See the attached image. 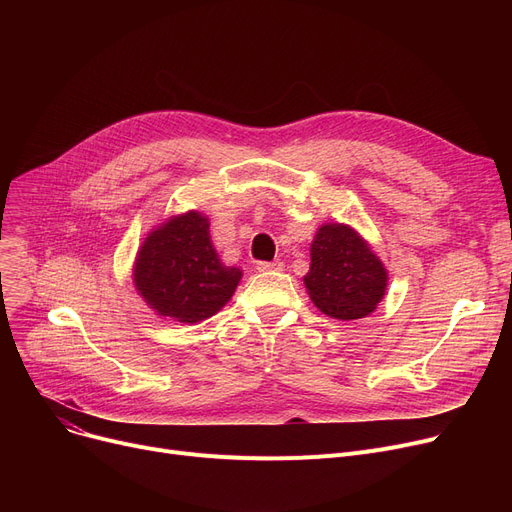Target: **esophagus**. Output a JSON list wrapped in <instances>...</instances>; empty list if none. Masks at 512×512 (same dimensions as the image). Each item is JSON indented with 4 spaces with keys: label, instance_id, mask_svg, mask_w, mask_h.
I'll list each match as a JSON object with an SVG mask.
<instances>
[{
    "label": "esophagus",
    "instance_id": "1",
    "mask_svg": "<svg viewBox=\"0 0 512 512\" xmlns=\"http://www.w3.org/2000/svg\"><path fill=\"white\" fill-rule=\"evenodd\" d=\"M284 263L280 259L276 261H259L257 263V272H282Z\"/></svg>",
    "mask_w": 512,
    "mask_h": 512
}]
</instances>
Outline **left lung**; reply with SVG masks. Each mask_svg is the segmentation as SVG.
I'll return each mask as SVG.
<instances>
[{
	"label": "left lung",
	"instance_id": "left-lung-1",
	"mask_svg": "<svg viewBox=\"0 0 512 512\" xmlns=\"http://www.w3.org/2000/svg\"><path fill=\"white\" fill-rule=\"evenodd\" d=\"M303 280L321 313L361 319L384 299L388 272L351 226L324 224L311 242V267Z\"/></svg>",
	"mask_w": 512,
	"mask_h": 512
}]
</instances>
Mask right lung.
<instances>
[{"mask_svg":"<svg viewBox=\"0 0 512 512\" xmlns=\"http://www.w3.org/2000/svg\"><path fill=\"white\" fill-rule=\"evenodd\" d=\"M242 278L215 253L209 220L199 211L174 215L143 240L132 280L161 317L197 324L218 313Z\"/></svg>","mask_w":512,"mask_h":512,"instance_id":"1","label":"right lung"}]
</instances>
